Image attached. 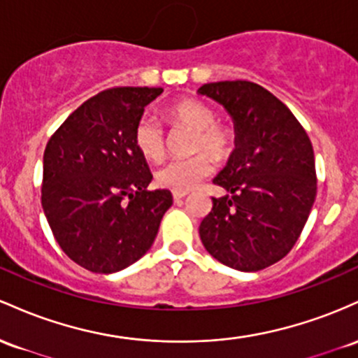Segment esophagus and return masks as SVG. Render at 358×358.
<instances>
[{"instance_id": "esophagus-1", "label": "esophagus", "mask_w": 358, "mask_h": 358, "mask_svg": "<svg viewBox=\"0 0 358 358\" xmlns=\"http://www.w3.org/2000/svg\"><path fill=\"white\" fill-rule=\"evenodd\" d=\"M187 196V192H172V198H174V201H180V199H184Z\"/></svg>"}]
</instances>
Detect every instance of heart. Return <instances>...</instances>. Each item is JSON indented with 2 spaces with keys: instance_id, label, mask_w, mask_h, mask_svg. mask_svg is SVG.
<instances>
[{
  "instance_id": "1",
  "label": "heart",
  "mask_w": 358,
  "mask_h": 358,
  "mask_svg": "<svg viewBox=\"0 0 358 358\" xmlns=\"http://www.w3.org/2000/svg\"><path fill=\"white\" fill-rule=\"evenodd\" d=\"M166 116L172 127L194 131L192 152L206 150L213 159L223 160L235 147V131L228 125L216 122L215 110L199 99L184 98L171 103L166 108ZM136 150L150 162H159L166 155V134L152 116H142L134 130ZM211 159L206 154H198L189 159H176L160 167L155 174L160 187L187 192L211 174Z\"/></svg>"
}]
</instances>
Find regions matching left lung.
Here are the masks:
<instances>
[{
  "instance_id": "1",
  "label": "left lung",
  "mask_w": 358,
  "mask_h": 358,
  "mask_svg": "<svg viewBox=\"0 0 358 358\" xmlns=\"http://www.w3.org/2000/svg\"><path fill=\"white\" fill-rule=\"evenodd\" d=\"M198 92L222 104L235 125V150L213 179L227 194L213 198L201 242L224 266L262 271L291 252L308 222L316 198L311 140L286 104L259 84L220 81Z\"/></svg>"
}]
</instances>
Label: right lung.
<instances>
[{"label": "right lung", "mask_w": 358, "mask_h": 358, "mask_svg": "<svg viewBox=\"0 0 358 358\" xmlns=\"http://www.w3.org/2000/svg\"><path fill=\"white\" fill-rule=\"evenodd\" d=\"M162 87H111L84 101L43 154L42 208L64 254L96 274H113L147 254L172 204L147 191L152 172L134 130Z\"/></svg>", "instance_id": "right-lung-1"}]
</instances>
